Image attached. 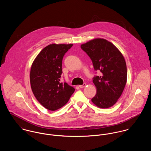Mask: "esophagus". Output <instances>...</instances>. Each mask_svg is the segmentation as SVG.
Wrapping results in <instances>:
<instances>
[{"instance_id": "1", "label": "esophagus", "mask_w": 151, "mask_h": 151, "mask_svg": "<svg viewBox=\"0 0 151 151\" xmlns=\"http://www.w3.org/2000/svg\"><path fill=\"white\" fill-rule=\"evenodd\" d=\"M86 84L83 83V84H82V85H79V87L80 88H83V87H84L86 86Z\"/></svg>"}]
</instances>
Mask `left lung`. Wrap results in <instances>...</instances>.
Listing matches in <instances>:
<instances>
[{
    "label": "left lung",
    "instance_id": "left-lung-1",
    "mask_svg": "<svg viewBox=\"0 0 151 151\" xmlns=\"http://www.w3.org/2000/svg\"><path fill=\"white\" fill-rule=\"evenodd\" d=\"M81 49L91 58L100 76L93 78L97 94L92 102L100 108H108L116 104L127 82V67L121 52L111 42L96 38L81 45Z\"/></svg>",
    "mask_w": 151,
    "mask_h": 151
}]
</instances>
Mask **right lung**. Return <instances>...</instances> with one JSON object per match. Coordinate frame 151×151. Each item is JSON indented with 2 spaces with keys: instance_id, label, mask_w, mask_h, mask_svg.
<instances>
[{
  "instance_id": "1",
  "label": "right lung",
  "mask_w": 151,
  "mask_h": 151,
  "mask_svg": "<svg viewBox=\"0 0 151 151\" xmlns=\"http://www.w3.org/2000/svg\"><path fill=\"white\" fill-rule=\"evenodd\" d=\"M72 44H51L36 56L30 72V83L35 97L50 111L64 106L75 91L66 82L61 83L62 61Z\"/></svg>"
}]
</instances>
